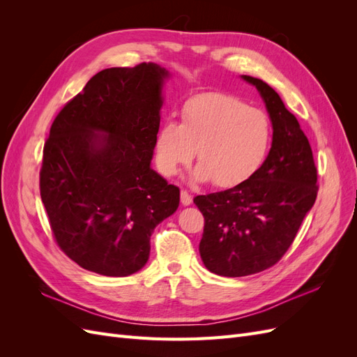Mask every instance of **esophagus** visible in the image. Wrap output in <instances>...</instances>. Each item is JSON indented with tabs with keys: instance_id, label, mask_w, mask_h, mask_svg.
Here are the masks:
<instances>
[{
	"instance_id": "esophagus-1",
	"label": "esophagus",
	"mask_w": 357,
	"mask_h": 357,
	"mask_svg": "<svg viewBox=\"0 0 357 357\" xmlns=\"http://www.w3.org/2000/svg\"><path fill=\"white\" fill-rule=\"evenodd\" d=\"M180 199H181V204L185 205H190L192 204V195L189 192H186V190H181V197H180Z\"/></svg>"
}]
</instances>
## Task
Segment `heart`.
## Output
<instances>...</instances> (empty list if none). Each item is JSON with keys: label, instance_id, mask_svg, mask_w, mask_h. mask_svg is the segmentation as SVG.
<instances>
[{"label": "heart", "instance_id": "b5f03b06", "mask_svg": "<svg viewBox=\"0 0 357 357\" xmlns=\"http://www.w3.org/2000/svg\"><path fill=\"white\" fill-rule=\"evenodd\" d=\"M273 142L268 114L232 95L208 92L189 98L181 122L168 119L158 129L156 164L164 176H176L195 156L201 160L192 180H214L232 188L262 167Z\"/></svg>", "mask_w": 357, "mask_h": 357}]
</instances>
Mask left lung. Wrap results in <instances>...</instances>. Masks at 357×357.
I'll return each instance as SVG.
<instances>
[{"label": "left lung", "mask_w": 357, "mask_h": 357, "mask_svg": "<svg viewBox=\"0 0 357 357\" xmlns=\"http://www.w3.org/2000/svg\"><path fill=\"white\" fill-rule=\"evenodd\" d=\"M241 79L261 95L273 143L250 178L193 199L205 219L201 259L208 271L223 277L250 275L277 264L317 197V169L298 119L271 86L250 75Z\"/></svg>", "instance_id": "8db88e82"}]
</instances>
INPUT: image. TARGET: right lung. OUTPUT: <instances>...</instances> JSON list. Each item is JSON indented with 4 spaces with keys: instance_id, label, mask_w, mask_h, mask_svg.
Masks as SVG:
<instances>
[{
    "instance_id": "1",
    "label": "right lung",
    "mask_w": 357,
    "mask_h": 357,
    "mask_svg": "<svg viewBox=\"0 0 357 357\" xmlns=\"http://www.w3.org/2000/svg\"><path fill=\"white\" fill-rule=\"evenodd\" d=\"M168 70L153 62L95 74L50 128L41 201L58 245L88 271L138 273L180 189L152 168Z\"/></svg>"
}]
</instances>
